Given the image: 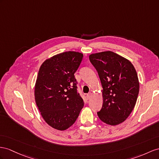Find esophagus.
<instances>
[{"instance_id":"obj_1","label":"esophagus","mask_w":159,"mask_h":159,"mask_svg":"<svg viewBox=\"0 0 159 159\" xmlns=\"http://www.w3.org/2000/svg\"><path fill=\"white\" fill-rule=\"evenodd\" d=\"M91 95H92V93H88V94L87 95V98H88V99H89V98H90V97H91Z\"/></svg>"}]
</instances>
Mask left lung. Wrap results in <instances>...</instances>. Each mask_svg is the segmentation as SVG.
Here are the masks:
<instances>
[{"label":"left lung","instance_id":"8db88e82","mask_svg":"<svg viewBox=\"0 0 159 159\" xmlns=\"http://www.w3.org/2000/svg\"><path fill=\"white\" fill-rule=\"evenodd\" d=\"M103 87V105L97 112L104 123L116 125L128 118L135 106L139 81L132 64L111 51L89 56Z\"/></svg>","mask_w":159,"mask_h":159}]
</instances>
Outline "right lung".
I'll return each instance as SVG.
<instances>
[{"instance_id":"1","label":"right lung","mask_w":159,"mask_h":159,"mask_svg":"<svg viewBox=\"0 0 159 159\" xmlns=\"http://www.w3.org/2000/svg\"><path fill=\"white\" fill-rule=\"evenodd\" d=\"M83 57L79 52H65L40 66L35 85V103L43 120L53 128H70L84 106L75 77Z\"/></svg>"}]
</instances>
